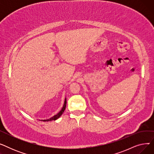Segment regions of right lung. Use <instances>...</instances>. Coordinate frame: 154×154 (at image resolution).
I'll return each instance as SVG.
<instances>
[{"instance_id":"add662e5","label":"right lung","mask_w":154,"mask_h":154,"mask_svg":"<svg viewBox=\"0 0 154 154\" xmlns=\"http://www.w3.org/2000/svg\"><path fill=\"white\" fill-rule=\"evenodd\" d=\"M66 103H67V99L66 98L65 99V101H64V103H63V107L62 109L60 110V111L58 113V114H57L56 115H55L54 116H53L52 117L48 119H46V120H41V121H44V122H48V121H52V120H55L57 119H59L61 116L62 114L63 113L65 109H66Z\"/></svg>"}]
</instances>
